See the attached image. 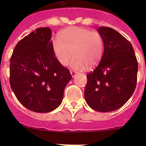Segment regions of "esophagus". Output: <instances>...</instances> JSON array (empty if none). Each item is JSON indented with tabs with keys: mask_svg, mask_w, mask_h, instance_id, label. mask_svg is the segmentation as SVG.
<instances>
[{
	"mask_svg": "<svg viewBox=\"0 0 146 146\" xmlns=\"http://www.w3.org/2000/svg\"><path fill=\"white\" fill-rule=\"evenodd\" d=\"M70 73H71V75H72V77H74L75 75L77 74V72H74V71H70Z\"/></svg>",
	"mask_w": 146,
	"mask_h": 146,
	"instance_id": "obj_1",
	"label": "esophagus"
}]
</instances>
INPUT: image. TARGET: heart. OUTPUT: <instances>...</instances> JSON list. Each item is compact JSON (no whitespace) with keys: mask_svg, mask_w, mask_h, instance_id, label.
Masks as SVG:
<instances>
[{"mask_svg":"<svg viewBox=\"0 0 146 146\" xmlns=\"http://www.w3.org/2000/svg\"><path fill=\"white\" fill-rule=\"evenodd\" d=\"M60 37L62 41L55 37L52 46L55 57L62 66L68 65L72 55L75 57L70 66L77 71L85 70L87 66H94L101 60L104 45L99 32L80 27H71L62 31Z\"/></svg>","mask_w":146,"mask_h":146,"instance_id":"obj_1","label":"heart"}]
</instances>
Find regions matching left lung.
<instances>
[{
    "label": "left lung",
    "mask_w": 146,
    "mask_h": 146,
    "mask_svg": "<svg viewBox=\"0 0 146 146\" xmlns=\"http://www.w3.org/2000/svg\"><path fill=\"white\" fill-rule=\"evenodd\" d=\"M97 31L104 41V54L87 74L84 95L90 108L106 113L123 106L133 94L138 65L132 45L121 33L108 27H99Z\"/></svg>",
    "instance_id": "obj_1"
}]
</instances>
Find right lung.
Instances as JSON below:
<instances>
[{"instance_id":"1","label":"right lung","mask_w":146,"mask_h":146,"mask_svg":"<svg viewBox=\"0 0 146 146\" xmlns=\"http://www.w3.org/2000/svg\"><path fill=\"white\" fill-rule=\"evenodd\" d=\"M52 31L40 28L17 44L10 59V85L17 99L27 109L49 113L61 104L72 79L52 50Z\"/></svg>"}]
</instances>
